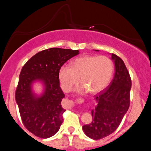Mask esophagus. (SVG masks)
<instances>
[{
	"mask_svg": "<svg viewBox=\"0 0 151 151\" xmlns=\"http://www.w3.org/2000/svg\"><path fill=\"white\" fill-rule=\"evenodd\" d=\"M70 103L71 105L73 104V101H70ZM70 108H71V106H70Z\"/></svg>",
	"mask_w": 151,
	"mask_h": 151,
	"instance_id": "34e87169",
	"label": "esophagus"
}]
</instances>
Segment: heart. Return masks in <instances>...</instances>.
<instances>
[{"mask_svg": "<svg viewBox=\"0 0 151 151\" xmlns=\"http://www.w3.org/2000/svg\"><path fill=\"white\" fill-rule=\"evenodd\" d=\"M113 72L114 63L109 57L84 55L74 60L70 67L62 66L59 71V80L63 91L69 92L80 78V91L96 93L106 87Z\"/></svg>", "mask_w": 151, "mask_h": 151, "instance_id": "obj_1", "label": "heart"}]
</instances>
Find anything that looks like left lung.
Listing matches in <instances>:
<instances>
[{
    "mask_svg": "<svg viewBox=\"0 0 151 151\" xmlns=\"http://www.w3.org/2000/svg\"><path fill=\"white\" fill-rule=\"evenodd\" d=\"M111 58L115 63L113 80L104 91L95 96L97 105L91 111L93 121L82 127L86 136L93 140L101 139L114 133L130 106L129 72L119 56L112 54Z\"/></svg>",
    "mask_w": 151,
    "mask_h": 151,
    "instance_id": "8db88e82",
    "label": "left lung"
}]
</instances>
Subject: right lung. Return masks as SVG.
<instances>
[{
	"instance_id": "1",
	"label": "right lung",
	"mask_w": 151,
	"mask_h": 151,
	"mask_svg": "<svg viewBox=\"0 0 151 151\" xmlns=\"http://www.w3.org/2000/svg\"><path fill=\"white\" fill-rule=\"evenodd\" d=\"M78 54V50L49 48L35 55L22 67L15 100L22 124L35 136L50 138L60 129L66 110L61 104L65 94L60 86L59 71ZM37 79L43 81L46 91L42 97L36 98L31 91V84Z\"/></svg>"
}]
</instances>
